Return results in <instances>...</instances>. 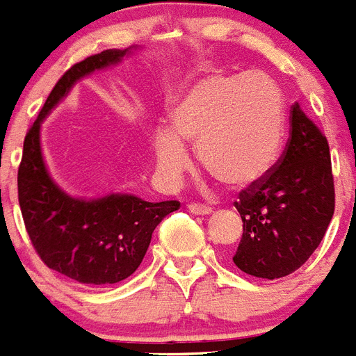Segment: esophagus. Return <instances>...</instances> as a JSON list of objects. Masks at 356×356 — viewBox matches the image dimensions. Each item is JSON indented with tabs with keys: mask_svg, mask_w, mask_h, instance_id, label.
I'll return each mask as SVG.
<instances>
[{
	"mask_svg": "<svg viewBox=\"0 0 356 356\" xmlns=\"http://www.w3.org/2000/svg\"><path fill=\"white\" fill-rule=\"evenodd\" d=\"M187 209H189V212H193V214L196 216H207L212 212L211 207H207V205H200V203H189Z\"/></svg>",
	"mask_w": 356,
	"mask_h": 356,
	"instance_id": "esophagus-1",
	"label": "esophagus"
}]
</instances>
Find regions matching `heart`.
Returning <instances> with one entry per match:
<instances>
[{
  "mask_svg": "<svg viewBox=\"0 0 356 356\" xmlns=\"http://www.w3.org/2000/svg\"><path fill=\"white\" fill-rule=\"evenodd\" d=\"M284 140V100L263 74L207 75L185 91L169 113V129L153 135L156 169L176 181L189 167L185 144L196 145L205 171L232 189L263 180Z\"/></svg>",
  "mask_w": 356,
  "mask_h": 356,
  "instance_id": "obj_1",
  "label": "heart"
}]
</instances>
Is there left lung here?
Listing matches in <instances>:
<instances>
[{
	"label": "left lung",
	"mask_w": 356,
	"mask_h": 356,
	"mask_svg": "<svg viewBox=\"0 0 356 356\" xmlns=\"http://www.w3.org/2000/svg\"><path fill=\"white\" fill-rule=\"evenodd\" d=\"M290 138L272 171L239 193L243 236L234 254L241 272L261 279L290 275L305 265L335 211L326 136L293 104Z\"/></svg>",
	"instance_id": "8db88e82"
}]
</instances>
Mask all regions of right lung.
<instances>
[{"instance_id":"1","label":"right lung","mask_w":356,"mask_h":356,"mask_svg":"<svg viewBox=\"0 0 356 356\" xmlns=\"http://www.w3.org/2000/svg\"><path fill=\"white\" fill-rule=\"evenodd\" d=\"M136 48L104 50L81 60L57 81L23 144L17 198L33 248L48 268L83 284H115L140 266L153 230L180 203L144 202L133 194L84 200L70 196L50 176L42 158L41 124L93 72L118 65Z\"/></svg>"}]
</instances>
